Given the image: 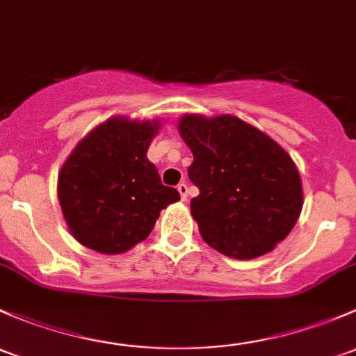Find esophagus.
<instances>
[{"mask_svg": "<svg viewBox=\"0 0 356 356\" xmlns=\"http://www.w3.org/2000/svg\"><path fill=\"white\" fill-rule=\"evenodd\" d=\"M177 188L179 192V197H181V200H186V197H188V186H186V183L181 181Z\"/></svg>", "mask_w": 356, "mask_h": 356, "instance_id": "esophagus-1", "label": "esophagus"}]
</instances>
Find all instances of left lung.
<instances>
[{
  "label": "left lung",
  "instance_id": "1",
  "mask_svg": "<svg viewBox=\"0 0 356 356\" xmlns=\"http://www.w3.org/2000/svg\"><path fill=\"white\" fill-rule=\"evenodd\" d=\"M178 131L193 154L190 202L204 241L232 259H255L288 236L303 207L296 164L276 140L233 115H183Z\"/></svg>",
  "mask_w": 356,
  "mask_h": 356
}]
</instances>
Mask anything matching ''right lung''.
<instances>
[{"mask_svg": "<svg viewBox=\"0 0 356 356\" xmlns=\"http://www.w3.org/2000/svg\"><path fill=\"white\" fill-rule=\"evenodd\" d=\"M159 120H106L75 145L58 173V200L79 243L99 254H124L152 232L179 193L161 183L147 149Z\"/></svg>", "mask_w": 356, "mask_h": 356, "instance_id": "1", "label": "right lung"}]
</instances>
